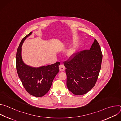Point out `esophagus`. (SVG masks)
<instances>
[{
	"mask_svg": "<svg viewBox=\"0 0 121 121\" xmlns=\"http://www.w3.org/2000/svg\"><path fill=\"white\" fill-rule=\"evenodd\" d=\"M65 66H64V65H59V71L60 72L64 71L65 70Z\"/></svg>",
	"mask_w": 121,
	"mask_h": 121,
	"instance_id": "obj_1",
	"label": "esophagus"
}]
</instances>
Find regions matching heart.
Masks as SVG:
<instances>
[{
	"label": "heart",
	"instance_id": "obj_1",
	"mask_svg": "<svg viewBox=\"0 0 121 121\" xmlns=\"http://www.w3.org/2000/svg\"><path fill=\"white\" fill-rule=\"evenodd\" d=\"M77 53V49L75 47H73L69 50L67 52V56L69 58H73Z\"/></svg>",
	"mask_w": 121,
	"mask_h": 121
}]
</instances>
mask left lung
Masks as SVG:
<instances>
[{"mask_svg":"<svg viewBox=\"0 0 121 121\" xmlns=\"http://www.w3.org/2000/svg\"><path fill=\"white\" fill-rule=\"evenodd\" d=\"M102 58L100 47L95 39L89 50L78 52L70 61L65 62L68 90L76 95L91 90L97 80Z\"/></svg>","mask_w":121,"mask_h":121,"instance_id":"obj_1","label":"left lung"}]
</instances>
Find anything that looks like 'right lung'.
Here are the masks:
<instances>
[{
    "label": "right lung",
    "instance_id": "right-lung-1",
    "mask_svg": "<svg viewBox=\"0 0 121 121\" xmlns=\"http://www.w3.org/2000/svg\"><path fill=\"white\" fill-rule=\"evenodd\" d=\"M32 32L29 33L21 41L17 51L16 64L17 73L26 91L31 95L41 97L49 91L52 84L59 69L60 63L32 67L26 64L22 56V46L26 40Z\"/></svg>",
    "mask_w": 121,
    "mask_h": 121
}]
</instances>
